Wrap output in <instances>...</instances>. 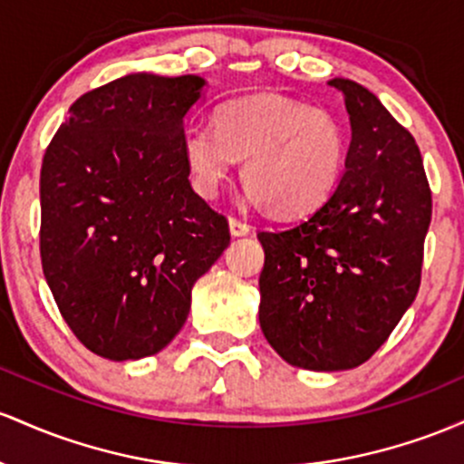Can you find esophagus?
<instances>
[{
  "instance_id": "esophagus-1",
  "label": "esophagus",
  "mask_w": 464,
  "mask_h": 464,
  "mask_svg": "<svg viewBox=\"0 0 464 464\" xmlns=\"http://www.w3.org/2000/svg\"><path fill=\"white\" fill-rule=\"evenodd\" d=\"M249 230H252V227H249V223L241 221V218H237V217L230 218L232 237H246V234H249Z\"/></svg>"
}]
</instances>
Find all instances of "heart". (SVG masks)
Wrapping results in <instances>:
<instances>
[{
	"label": "heart",
	"mask_w": 464,
	"mask_h": 464,
	"mask_svg": "<svg viewBox=\"0 0 464 464\" xmlns=\"http://www.w3.org/2000/svg\"><path fill=\"white\" fill-rule=\"evenodd\" d=\"M190 184L215 199L243 160L252 201L280 217L304 215L335 190L346 162V135L331 113L283 96H252L215 111V127L192 122L181 133Z\"/></svg>",
	"instance_id": "b5f03b06"
}]
</instances>
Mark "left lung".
Returning a JSON list of instances; mask_svg holds the SVG:
<instances>
[{
	"instance_id": "left-lung-1",
	"label": "left lung",
	"mask_w": 464,
	"mask_h": 464,
	"mask_svg": "<svg viewBox=\"0 0 464 464\" xmlns=\"http://www.w3.org/2000/svg\"><path fill=\"white\" fill-rule=\"evenodd\" d=\"M346 170L333 195L285 230L258 232L260 329L306 371L368 362L410 309L420 285L431 190L412 133L377 96L346 81Z\"/></svg>"
}]
</instances>
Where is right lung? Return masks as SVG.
I'll use <instances>...</instances> for the list:
<instances>
[{"label":"right lung","instance_id":"obj_1","mask_svg":"<svg viewBox=\"0 0 464 464\" xmlns=\"http://www.w3.org/2000/svg\"><path fill=\"white\" fill-rule=\"evenodd\" d=\"M199 76L129 74L82 93L41 164V265L81 344L127 362L184 326L190 291L230 246L181 149Z\"/></svg>","mask_w":464,"mask_h":464}]
</instances>
